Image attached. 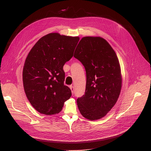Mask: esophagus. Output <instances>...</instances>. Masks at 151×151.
Returning a JSON list of instances; mask_svg holds the SVG:
<instances>
[{
  "label": "esophagus",
  "instance_id": "34e87169",
  "mask_svg": "<svg viewBox=\"0 0 151 151\" xmlns=\"http://www.w3.org/2000/svg\"><path fill=\"white\" fill-rule=\"evenodd\" d=\"M70 90H71V91H72V94H73V91H74V87L73 86H70Z\"/></svg>",
  "mask_w": 151,
  "mask_h": 151
}]
</instances>
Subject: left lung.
<instances>
[{"instance_id":"left-lung-1","label":"left lung","mask_w":151,"mask_h":151,"mask_svg":"<svg viewBox=\"0 0 151 151\" xmlns=\"http://www.w3.org/2000/svg\"><path fill=\"white\" fill-rule=\"evenodd\" d=\"M74 57L82 63L87 76L85 94L77 99L78 109L86 119H99L111 110L121 93L118 58L107 40L99 36L82 37Z\"/></svg>"}]
</instances>
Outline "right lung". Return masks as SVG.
I'll use <instances>...</instances> for the list:
<instances>
[{
	"mask_svg": "<svg viewBox=\"0 0 151 151\" xmlns=\"http://www.w3.org/2000/svg\"><path fill=\"white\" fill-rule=\"evenodd\" d=\"M78 36L51 33L42 37L30 51L23 71L26 95L34 108L47 115L58 114L72 96L64 85V64L70 60Z\"/></svg>",
	"mask_w": 151,
	"mask_h": 151,
	"instance_id": "1",
	"label": "right lung"
}]
</instances>
